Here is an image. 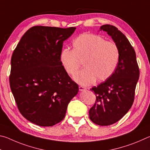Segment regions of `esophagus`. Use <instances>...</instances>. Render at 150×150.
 Wrapping results in <instances>:
<instances>
[{
    "mask_svg": "<svg viewBox=\"0 0 150 150\" xmlns=\"http://www.w3.org/2000/svg\"><path fill=\"white\" fill-rule=\"evenodd\" d=\"M79 91H83L85 89V87H84V86H82V85H79Z\"/></svg>",
    "mask_w": 150,
    "mask_h": 150,
    "instance_id": "esophagus-1",
    "label": "esophagus"
}]
</instances>
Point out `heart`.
<instances>
[{
    "label": "heart",
    "mask_w": 150,
    "mask_h": 150,
    "mask_svg": "<svg viewBox=\"0 0 150 150\" xmlns=\"http://www.w3.org/2000/svg\"><path fill=\"white\" fill-rule=\"evenodd\" d=\"M73 50L63 49L60 53V61L66 72L75 75L78 83L89 85L96 79L99 82L108 79L117 67L120 59V50L117 44L106 41L99 35L85 33L77 36L72 42Z\"/></svg>",
    "instance_id": "1"
}]
</instances>
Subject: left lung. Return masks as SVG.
Here are the masks:
<instances>
[{
  "instance_id": "8db88e82",
  "label": "left lung",
  "mask_w": 150,
  "mask_h": 150,
  "mask_svg": "<svg viewBox=\"0 0 150 150\" xmlns=\"http://www.w3.org/2000/svg\"><path fill=\"white\" fill-rule=\"evenodd\" d=\"M100 28L117 44L120 59L113 75L90 89L95 93L96 100L89 110V118L97 125L108 126L120 120L132 106L139 69L135 51L125 35L112 25Z\"/></svg>"
}]
</instances>
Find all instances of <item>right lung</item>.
Listing matches in <instances>:
<instances>
[{
    "mask_svg": "<svg viewBox=\"0 0 150 150\" xmlns=\"http://www.w3.org/2000/svg\"><path fill=\"white\" fill-rule=\"evenodd\" d=\"M35 26L27 30L14 50L10 86L20 112L31 122L52 126L64 118L79 86L60 61L63 42L75 32Z\"/></svg>",
    "mask_w": 150,
    "mask_h": 150,
    "instance_id": "obj_1",
    "label": "right lung"
}]
</instances>
